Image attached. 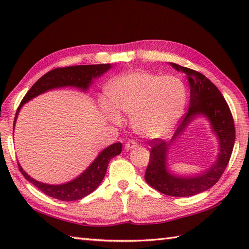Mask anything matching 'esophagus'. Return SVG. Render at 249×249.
Masks as SVG:
<instances>
[{
    "label": "esophagus",
    "instance_id": "34e87169",
    "mask_svg": "<svg viewBox=\"0 0 249 249\" xmlns=\"http://www.w3.org/2000/svg\"><path fill=\"white\" fill-rule=\"evenodd\" d=\"M137 146H138V143H137V142H136L135 140L130 139V140H128V141L125 143V150H126V151H130V150L135 149V147H137Z\"/></svg>",
    "mask_w": 249,
    "mask_h": 249
}]
</instances>
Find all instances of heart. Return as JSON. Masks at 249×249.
<instances>
[{"label":"heart","mask_w":249,"mask_h":249,"mask_svg":"<svg viewBox=\"0 0 249 249\" xmlns=\"http://www.w3.org/2000/svg\"><path fill=\"white\" fill-rule=\"evenodd\" d=\"M106 95L113 108L104 104L105 114L114 122L120 121L116 110L133 116L137 133L146 138H160L170 133L182 118L187 102L181 79L143 71L116 77L106 88Z\"/></svg>","instance_id":"b5f03b06"}]
</instances>
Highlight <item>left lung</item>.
Masks as SVG:
<instances>
[{"label": "left lung", "mask_w": 249, "mask_h": 249, "mask_svg": "<svg viewBox=\"0 0 249 249\" xmlns=\"http://www.w3.org/2000/svg\"><path fill=\"white\" fill-rule=\"evenodd\" d=\"M170 65L187 76L190 87L189 108L170 142L157 138L151 141L150 161L144 178L150 186L163 195L173 197H190L214 186L223 176L233 151L235 141L234 122L225 97L212 81L201 72L190 68L178 65L176 63H170ZM198 115H204L208 118L220 140L218 160L208 171L197 176H174L166 169L167 147Z\"/></svg>", "instance_id": "8db88e82"}]
</instances>
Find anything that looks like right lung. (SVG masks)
I'll list each match as a JSON object with an SVG mask.
<instances>
[{
	"instance_id": "add662e5",
	"label": "right lung",
	"mask_w": 249,
	"mask_h": 249,
	"mask_svg": "<svg viewBox=\"0 0 249 249\" xmlns=\"http://www.w3.org/2000/svg\"><path fill=\"white\" fill-rule=\"evenodd\" d=\"M110 67V64L77 65L60 67L48 71L33 84V87L29 89L23 99L21 100V104L15 115V122L23 104L28 103L32 98L38 96L39 94L49 91V89L63 87H75L86 91L91 86L93 79L102 76L104 72L109 71ZM121 142H116V143L106 147L104 151L99 153L96 160L89 166L86 171L72 181L61 185H49L36 181L23 171L19 163L18 167L22 176L45 195L62 201H75L93 193L99 186L105 178L109 161L114 156L121 154Z\"/></svg>"
}]
</instances>
